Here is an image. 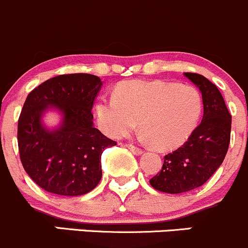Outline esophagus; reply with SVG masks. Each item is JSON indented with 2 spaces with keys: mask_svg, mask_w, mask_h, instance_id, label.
Segmentation results:
<instances>
[{
  "mask_svg": "<svg viewBox=\"0 0 248 248\" xmlns=\"http://www.w3.org/2000/svg\"><path fill=\"white\" fill-rule=\"evenodd\" d=\"M125 147H126L127 149L131 150V152L134 153V154H136V155H141L143 153L142 149H140V148L135 147V145H132V144H125Z\"/></svg>",
  "mask_w": 248,
  "mask_h": 248,
  "instance_id": "34e87169",
  "label": "esophagus"
}]
</instances>
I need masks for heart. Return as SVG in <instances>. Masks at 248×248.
<instances>
[{"label": "heart", "mask_w": 248, "mask_h": 248, "mask_svg": "<svg viewBox=\"0 0 248 248\" xmlns=\"http://www.w3.org/2000/svg\"><path fill=\"white\" fill-rule=\"evenodd\" d=\"M203 101L192 87L163 81H130L95 107L100 129L112 139L127 136L140 121L142 140L156 149L185 143L197 127Z\"/></svg>", "instance_id": "1"}]
</instances>
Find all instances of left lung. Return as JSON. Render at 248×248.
<instances>
[{"label":"left lung","instance_id":"left-lung-1","mask_svg":"<svg viewBox=\"0 0 248 248\" xmlns=\"http://www.w3.org/2000/svg\"><path fill=\"white\" fill-rule=\"evenodd\" d=\"M184 75L201 91L204 113L187 141L163 157L161 170L149 180L155 190L166 193L203 185L223 162L231 142L232 116L217 87L200 74Z\"/></svg>","mask_w":248,"mask_h":248}]
</instances>
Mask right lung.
Returning <instances> with one entry per match:
<instances>
[{"mask_svg": "<svg viewBox=\"0 0 248 248\" xmlns=\"http://www.w3.org/2000/svg\"><path fill=\"white\" fill-rule=\"evenodd\" d=\"M103 82L91 74H67L45 81L27 95L17 122V145L30 178L51 193L81 196L101 179V154L117 143L93 125L94 99ZM47 109L62 114L61 124H42Z\"/></svg>", "mask_w": 248, "mask_h": 248, "instance_id": "add662e5", "label": "right lung"}]
</instances>
